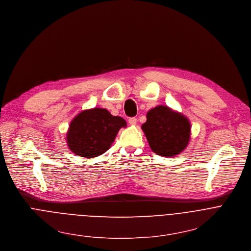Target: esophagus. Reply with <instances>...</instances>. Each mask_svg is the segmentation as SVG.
Wrapping results in <instances>:
<instances>
[{
    "label": "esophagus",
    "mask_w": 251,
    "mask_h": 251,
    "mask_svg": "<svg viewBox=\"0 0 251 251\" xmlns=\"http://www.w3.org/2000/svg\"><path fill=\"white\" fill-rule=\"evenodd\" d=\"M128 124L130 126H135L136 125V119L135 118H129L128 119Z\"/></svg>",
    "instance_id": "obj_1"
}]
</instances>
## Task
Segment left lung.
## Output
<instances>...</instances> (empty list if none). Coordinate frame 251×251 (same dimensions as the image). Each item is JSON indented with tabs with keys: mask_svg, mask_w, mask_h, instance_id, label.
<instances>
[{
	"mask_svg": "<svg viewBox=\"0 0 251 251\" xmlns=\"http://www.w3.org/2000/svg\"><path fill=\"white\" fill-rule=\"evenodd\" d=\"M142 129L151 151L165 157L181 153L190 140L191 126L188 119L166 105L150 109Z\"/></svg>",
	"mask_w": 251,
	"mask_h": 251,
	"instance_id": "8db88e82",
	"label": "left lung"
}]
</instances>
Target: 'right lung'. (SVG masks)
<instances>
[{
  "instance_id": "add662e5",
  "label": "right lung",
  "mask_w": 251,
  "mask_h": 251,
  "mask_svg": "<svg viewBox=\"0 0 251 251\" xmlns=\"http://www.w3.org/2000/svg\"><path fill=\"white\" fill-rule=\"evenodd\" d=\"M126 122L111 116L105 108L85 109L74 118L67 132V144L77 156L93 158L104 153Z\"/></svg>"
}]
</instances>
